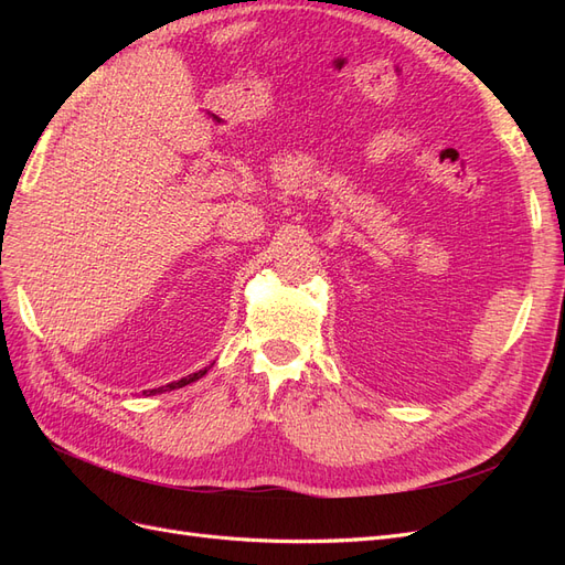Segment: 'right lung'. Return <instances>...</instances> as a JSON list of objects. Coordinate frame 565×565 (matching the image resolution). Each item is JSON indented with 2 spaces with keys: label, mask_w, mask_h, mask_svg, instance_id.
Instances as JSON below:
<instances>
[{
  "label": "right lung",
  "mask_w": 565,
  "mask_h": 565,
  "mask_svg": "<svg viewBox=\"0 0 565 565\" xmlns=\"http://www.w3.org/2000/svg\"><path fill=\"white\" fill-rule=\"evenodd\" d=\"M207 370H210V367L198 370V372H193V374H188V377H181V380H177V382H172V384H167V386H158V388H150V391H143V393H146V396H148V393H150V396H156V393H162V391L181 388V386H185V384H193V382H198L200 377H204V374H207Z\"/></svg>",
  "instance_id": "right-lung-1"
}]
</instances>
